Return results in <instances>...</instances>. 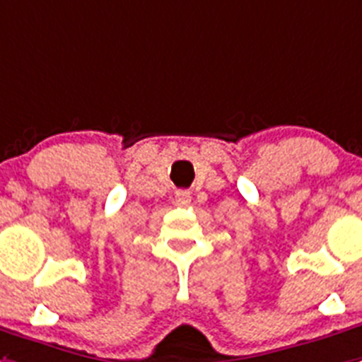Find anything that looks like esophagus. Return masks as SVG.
Masks as SVG:
<instances>
[{"label": "esophagus", "instance_id": "obj_1", "mask_svg": "<svg viewBox=\"0 0 362 362\" xmlns=\"http://www.w3.org/2000/svg\"><path fill=\"white\" fill-rule=\"evenodd\" d=\"M190 201H192V196H190V192H188V190H177V192H175V204H179V206H187Z\"/></svg>", "mask_w": 362, "mask_h": 362}]
</instances>
